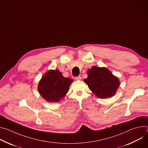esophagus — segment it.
I'll list each match as a JSON object with an SVG mask.
<instances>
[{"label":"esophagus","mask_w":148,"mask_h":148,"mask_svg":"<svg viewBox=\"0 0 148 148\" xmlns=\"http://www.w3.org/2000/svg\"><path fill=\"white\" fill-rule=\"evenodd\" d=\"M74 79H76V80H81V77L80 75H79V76H78V77H75L74 78Z\"/></svg>","instance_id":"1"}]
</instances>
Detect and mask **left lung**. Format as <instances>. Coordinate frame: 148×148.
<instances>
[{"label":"left lung","instance_id":"1","mask_svg":"<svg viewBox=\"0 0 148 148\" xmlns=\"http://www.w3.org/2000/svg\"><path fill=\"white\" fill-rule=\"evenodd\" d=\"M84 81L98 98H106L112 97L119 86L117 77L106 68L92 67L88 71V77Z\"/></svg>","mask_w":148,"mask_h":148}]
</instances>
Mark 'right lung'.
Wrapping results in <instances>:
<instances>
[{
    "label": "right lung",
    "mask_w": 148,
    "mask_h": 148,
    "mask_svg": "<svg viewBox=\"0 0 148 148\" xmlns=\"http://www.w3.org/2000/svg\"><path fill=\"white\" fill-rule=\"evenodd\" d=\"M73 81L62 75L59 70H50L40 80L38 90L40 94L49 102H58L69 91Z\"/></svg>",
    "instance_id": "add662e5"
}]
</instances>
